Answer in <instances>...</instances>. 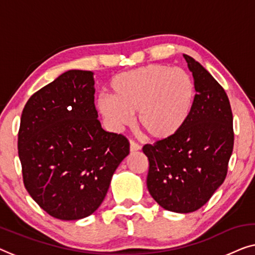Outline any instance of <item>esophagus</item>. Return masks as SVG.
<instances>
[{
  "instance_id": "obj_1",
  "label": "esophagus",
  "mask_w": 255,
  "mask_h": 255,
  "mask_svg": "<svg viewBox=\"0 0 255 255\" xmlns=\"http://www.w3.org/2000/svg\"><path fill=\"white\" fill-rule=\"evenodd\" d=\"M141 149V146L138 145V143L132 141V140H130V150L131 152H136V150H140Z\"/></svg>"
}]
</instances>
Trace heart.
<instances>
[{
    "label": "heart",
    "mask_w": 255,
    "mask_h": 255,
    "mask_svg": "<svg viewBox=\"0 0 255 255\" xmlns=\"http://www.w3.org/2000/svg\"><path fill=\"white\" fill-rule=\"evenodd\" d=\"M195 88L185 70L150 64L120 73L109 84V97L97 108L114 130L130 127L136 113L147 136L167 140L178 134L193 110Z\"/></svg>",
    "instance_id": "obj_1"
}]
</instances>
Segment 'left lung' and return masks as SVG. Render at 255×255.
Segmentation results:
<instances>
[{"label":"left lung","instance_id":"1","mask_svg":"<svg viewBox=\"0 0 255 255\" xmlns=\"http://www.w3.org/2000/svg\"><path fill=\"white\" fill-rule=\"evenodd\" d=\"M194 79L193 110L178 134L143 146L147 189L162 208L186 214L201 208L222 185L234 149L228 95L194 58L184 54Z\"/></svg>","mask_w":255,"mask_h":255}]
</instances>
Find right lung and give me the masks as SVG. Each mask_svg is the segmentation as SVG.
I'll list each match as a JSON object with an SVG mask.
<instances>
[{"label":"right lung","mask_w":255,"mask_h":255,"mask_svg":"<svg viewBox=\"0 0 255 255\" xmlns=\"http://www.w3.org/2000/svg\"><path fill=\"white\" fill-rule=\"evenodd\" d=\"M94 73L69 70L28 99L18 133L24 185L50 216L75 221L105 200L114 172L130 153L105 131L94 106Z\"/></svg>","instance_id":"right-lung-1"}]
</instances>
